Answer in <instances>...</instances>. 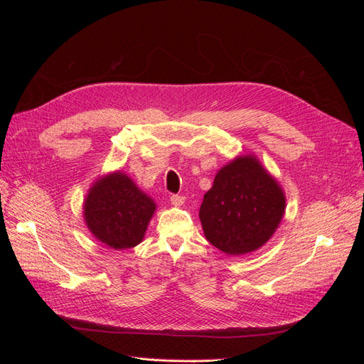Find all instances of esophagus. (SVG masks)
Wrapping results in <instances>:
<instances>
[{
	"label": "esophagus",
	"mask_w": 364,
	"mask_h": 364,
	"mask_svg": "<svg viewBox=\"0 0 364 364\" xmlns=\"http://www.w3.org/2000/svg\"><path fill=\"white\" fill-rule=\"evenodd\" d=\"M170 202L173 206H182L183 202H185V197L183 196H179V194H173L170 197Z\"/></svg>",
	"instance_id": "1"
}]
</instances>
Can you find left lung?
<instances>
[{
  "instance_id": "obj_1",
  "label": "left lung",
  "mask_w": 364,
  "mask_h": 364,
  "mask_svg": "<svg viewBox=\"0 0 364 364\" xmlns=\"http://www.w3.org/2000/svg\"><path fill=\"white\" fill-rule=\"evenodd\" d=\"M285 209L282 190L259 162L245 156L220 170L200 206L206 240L228 255L261 247L278 228Z\"/></svg>"
}]
</instances>
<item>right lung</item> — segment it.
Wrapping results in <instances>:
<instances>
[{
    "label": "right lung",
    "mask_w": 364,
    "mask_h": 364,
    "mask_svg": "<svg viewBox=\"0 0 364 364\" xmlns=\"http://www.w3.org/2000/svg\"><path fill=\"white\" fill-rule=\"evenodd\" d=\"M155 202L119 171L94 183L85 202V220L105 245L129 249L141 243Z\"/></svg>",
    "instance_id": "obj_1"
}]
</instances>
